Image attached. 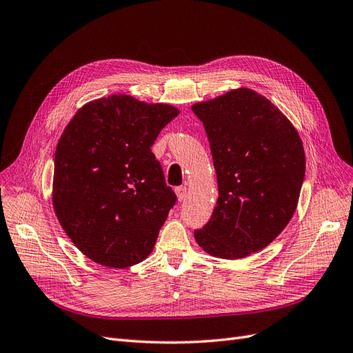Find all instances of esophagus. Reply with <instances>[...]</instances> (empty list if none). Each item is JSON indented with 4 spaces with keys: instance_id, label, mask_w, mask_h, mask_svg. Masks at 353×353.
<instances>
[{
    "instance_id": "obj_1",
    "label": "esophagus",
    "mask_w": 353,
    "mask_h": 353,
    "mask_svg": "<svg viewBox=\"0 0 353 353\" xmlns=\"http://www.w3.org/2000/svg\"><path fill=\"white\" fill-rule=\"evenodd\" d=\"M176 194H177V199L181 202L188 198V188L186 186H180L176 188Z\"/></svg>"
}]
</instances>
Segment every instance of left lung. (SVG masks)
<instances>
[{"label": "left lung", "mask_w": 353, "mask_h": 353, "mask_svg": "<svg viewBox=\"0 0 353 353\" xmlns=\"http://www.w3.org/2000/svg\"><path fill=\"white\" fill-rule=\"evenodd\" d=\"M212 152L218 201L194 240L208 254L243 259L265 249L291 221L305 174L298 130L270 100L236 88L194 103Z\"/></svg>", "instance_id": "left-lung-1"}]
</instances>
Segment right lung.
<instances>
[{
    "instance_id": "add662e5",
    "label": "right lung",
    "mask_w": 353,
    "mask_h": 353,
    "mask_svg": "<svg viewBox=\"0 0 353 353\" xmlns=\"http://www.w3.org/2000/svg\"><path fill=\"white\" fill-rule=\"evenodd\" d=\"M165 103L112 94L78 109L55 151L52 203L84 256L113 269L152 252L176 194L151 151L179 114Z\"/></svg>"
}]
</instances>
